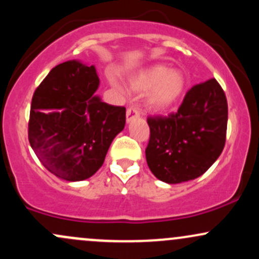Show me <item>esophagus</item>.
<instances>
[{
  "label": "esophagus",
  "mask_w": 259,
  "mask_h": 259,
  "mask_svg": "<svg viewBox=\"0 0 259 259\" xmlns=\"http://www.w3.org/2000/svg\"><path fill=\"white\" fill-rule=\"evenodd\" d=\"M138 116H140V113H139V110L136 109L134 107H129L126 109V121H130L132 119L134 118H138Z\"/></svg>",
  "instance_id": "obj_1"
}]
</instances>
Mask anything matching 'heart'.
<instances>
[{"instance_id":"heart-1","label":"heart","mask_w":259,"mask_h":259,"mask_svg":"<svg viewBox=\"0 0 259 259\" xmlns=\"http://www.w3.org/2000/svg\"><path fill=\"white\" fill-rule=\"evenodd\" d=\"M130 88L138 93L150 91L147 106L163 113L180 101L187 88V77L180 70H169L164 64H155L139 71L130 79Z\"/></svg>"}]
</instances>
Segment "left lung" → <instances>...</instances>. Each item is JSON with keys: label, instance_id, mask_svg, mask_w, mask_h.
Listing matches in <instances>:
<instances>
[{"label": "left lung", "instance_id": "obj_1", "mask_svg": "<svg viewBox=\"0 0 259 259\" xmlns=\"http://www.w3.org/2000/svg\"><path fill=\"white\" fill-rule=\"evenodd\" d=\"M146 161L156 178L169 184L195 180L223 152L227 101L215 78L193 86L168 116H149Z\"/></svg>", "mask_w": 259, "mask_h": 259}]
</instances>
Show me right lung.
<instances>
[{"label":"right lung","mask_w":259,"mask_h":259,"mask_svg":"<svg viewBox=\"0 0 259 259\" xmlns=\"http://www.w3.org/2000/svg\"><path fill=\"white\" fill-rule=\"evenodd\" d=\"M96 67L71 60L54 67L36 87L28 139L48 171L69 182L95 175L125 126V108L104 103L93 93Z\"/></svg>","instance_id":"obj_1"}]
</instances>
